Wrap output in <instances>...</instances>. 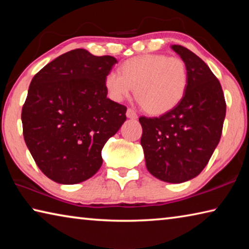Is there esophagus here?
Masks as SVG:
<instances>
[{
    "mask_svg": "<svg viewBox=\"0 0 249 249\" xmlns=\"http://www.w3.org/2000/svg\"><path fill=\"white\" fill-rule=\"evenodd\" d=\"M126 116H127L128 119L135 120V119H137V113L135 112L133 108H127V112H126Z\"/></svg>",
    "mask_w": 249,
    "mask_h": 249,
    "instance_id": "1",
    "label": "esophagus"
}]
</instances>
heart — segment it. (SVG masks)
<instances>
[{"label":"heart","instance_id":"obj_1","mask_svg":"<svg viewBox=\"0 0 249 249\" xmlns=\"http://www.w3.org/2000/svg\"><path fill=\"white\" fill-rule=\"evenodd\" d=\"M105 87L115 101L128 98L135 89L137 102L144 111L153 115L165 114L183 99L188 88V69L179 57L142 54L126 60L121 73L108 72Z\"/></svg>","mask_w":249,"mask_h":249}]
</instances>
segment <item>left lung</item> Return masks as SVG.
Returning <instances> with one entry per match:
<instances>
[{
    "label": "left lung",
    "mask_w": 249,
    "mask_h": 249,
    "mask_svg": "<svg viewBox=\"0 0 249 249\" xmlns=\"http://www.w3.org/2000/svg\"><path fill=\"white\" fill-rule=\"evenodd\" d=\"M171 48L187 66V91L171 111L159 117H140L141 144L151 175L181 183L208 165L221 140L226 103L221 83L208 65L183 46Z\"/></svg>",
    "instance_id": "left-lung-1"
}]
</instances>
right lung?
<instances>
[{"label":"right lung","instance_id":"1","mask_svg":"<svg viewBox=\"0 0 249 249\" xmlns=\"http://www.w3.org/2000/svg\"><path fill=\"white\" fill-rule=\"evenodd\" d=\"M117 62L74 49L38 71L22 108L24 140L54 182L75 184L102 165L103 146L126 121V107L107 98L105 77Z\"/></svg>","mask_w":249,"mask_h":249}]
</instances>
